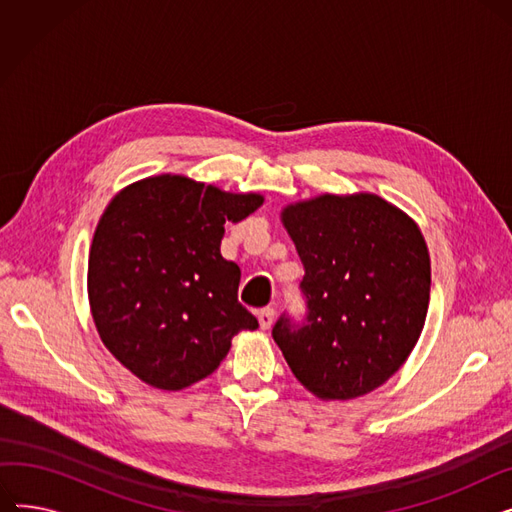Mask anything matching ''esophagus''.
Listing matches in <instances>:
<instances>
[{
  "instance_id": "esophagus-1",
  "label": "esophagus",
  "mask_w": 512,
  "mask_h": 512,
  "mask_svg": "<svg viewBox=\"0 0 512 512\" xmlns=\"http://www.w3.org/2000/svg\"><path fill=\"white\" fill-rule=\"evenodd\" d=\"M259 326L261 330H270L272 324H274V317H276V309L274 307H265L259 311Z\"/></svg>"
}]
</instances>
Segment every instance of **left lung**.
Segmentation results:
<instances>
[{
	"mask_svg": "<svg viewBox=\"0 0 512 512\" xmlns=\"http://www.w3.org/2000/svg\"><path fill=\"white\" fill-rule=\"evenodd\" d=\"M305 265L303 319L272 336L290 371L324 400L363 396L407 361L425 324L429 255L417 224L375 195H324L284 209Z\"/></svg>",
	"mask_w": 512,
	"mask_h": 512,
	"instance_id": "left-lung-1",
	"label": "left lung"
}]
</instances>
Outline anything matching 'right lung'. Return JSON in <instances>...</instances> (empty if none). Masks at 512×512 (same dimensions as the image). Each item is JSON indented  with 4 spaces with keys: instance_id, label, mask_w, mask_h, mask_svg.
I'll list each match as a JSON object with an SVG mask.
<instances>
[{
    "instance_id": "right-lung-1",
    "label": "right lung",
    "mask_w": 512,
    "mask_h": 512,
    "mask_svg": "<svg viewBox=\"0 0 512 512\" xmlns=\"http://www.w3.org/2000/svg\"><path fill=\"white\" fill-rule=\"evenodd\" d=\"M261 203L164 174L107 205L89 255V301L107 351L137 378L182 390L220 367L232 336L259 328L238 303L240 267L220 245L226 220Z\"/></svg>"
}]
</instances>
